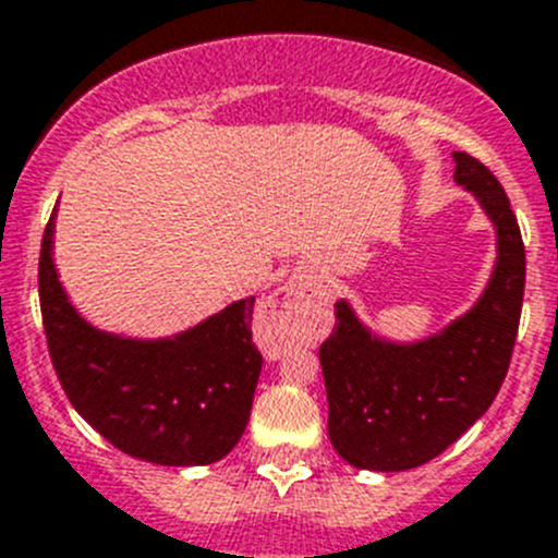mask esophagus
<instances>
[{"mask_svg": "<svg viewBox=\"0 0 558 558\" xmlns=\"http://www.w3.org/2000/svg\"><path fill=\"white\" fill-rule=\"evenodd\" d=\"M322 300H325L322 283L300 275V278L289 280L283 289L275 291L267 303L262 305V311H258V325H262L264 332H280L291 322L303 319L305 314L319 308Z\"/></svg>", "mask_w": 558, "mask_h": 558, "instance_id": "34e87169", "label": "esophagus"}]
</instances>
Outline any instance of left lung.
I'll list each match as a JSON object with an SVG mask.
<instances>
[{"label": "left lung", "mask_w": 558, "mask_h": 558, "mask_svg": "<svg viewBox=\"0 0 558 558\" xmlns=\"http://www.w3.org/2000/svg\"><path fill=\"white\" fill-rule=\"evenodd\" d=\"M454 181L473 192L496 226L498 258L471 311L410 343L374 336L347 300L319 347L327 388V435L350 465L410 471L444 454L471 429L507 377L525 286V250L496 175L454 150Z\"/></svg>", "instance_id": "1"}]
</instances>
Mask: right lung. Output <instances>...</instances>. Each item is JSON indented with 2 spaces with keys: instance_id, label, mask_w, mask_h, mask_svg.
Returning <instances> with one entry per match:
<instances>
[{
  "instance_id": "1",
  "label": "right lung",
  "mask_w": 558,
  "mask_h": 558,
  "mask_svg": "<svg viewBox=\"0 0 558 558\" xmlns=\"http://www.w3.org/2000/svg\"><path fill=\"white\" fill-rule=\"evenodd\" d=\"M54 217L40 242L38 291L46 341L76 413L123 454L156 465H211L239 444L262 374L255 296L170 338L98 330L71 305L54 258Z\"/></svg>"
}]
</instances>
